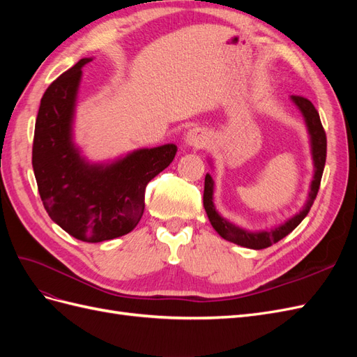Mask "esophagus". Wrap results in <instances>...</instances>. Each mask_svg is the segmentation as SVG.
<instances>
[{
	"label": "esophagus",
	"mask_w": 357,
	"mask_h": 357,
	"mask_svg": "<svg viewBox=\"0 0 357 357\" xmlns=\"http://www.w3.org/2000/svg\"><path fill=\"white\" fill-rule=\"evenodd\" d=\"M185 143L193 149H201L207 143V134H205L201 128H193L188 131Z\"/></svg>",
	"instance_id": "34e87169"
}]
</instances>
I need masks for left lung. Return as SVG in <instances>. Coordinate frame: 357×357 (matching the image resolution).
I'll return each instance as SVG.
<instances>
[{
	"label": "left lung",
	"instance_id": "left-lung-1",
	"mask_svg": "<svg viewBox=\"0 0 357 357\" xmlns=\"http://www.w3.org/2000/svg\"><path fill=\"white\" fill-rule=\"evenodd\" d=\"M291 101L295 102V105L301 110L302 116H304L305 125L310 134L312 164H314V177H312V181H311L308 199L304 205V208H302L298 214H295L294 218H290L287 222H284L283 225L277 226L274 229L250 232L231 223L229 220H226L218 213V210H215L214 202H213L214 181L211 176L207 174L205 176V183H204V208L207 211L208 220L213 228L215 229V232H218L222 238L228 240L234 244H238L247 248H253V250H262V248H266L269 245H273L274 243H278L305 219V215L308 214L312 202H314L317 197L323 168H325V162H326V132L321 126L320 116L316 110V107L312 105L310 100L304 98V96L291 95Z\"/></svg>",
	"mask_w": 357,
	"mask_h": 357
}]
</instances>
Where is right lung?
I'll return each mask as SVG.
<instances>
[{
  "label": "right lung",
  "instance_id": "1",
  "mask_svg": "<svg viewBox=\"0 0 357 357\" xmlns=\"http://www.w3.org/2000/svg\"><path fill=\"white\" fill-rule=\"evenodd\" d=\"M91 61L80 59L43 95L32 168L50 219L74 238L101 243L138 225L147 183L171 164L177 146L138 149L110 164H89L73 142V121L82 68Z\"/></svg>",
  "mask_w": 357,
  "mask_h": 357
}]
</instances>
